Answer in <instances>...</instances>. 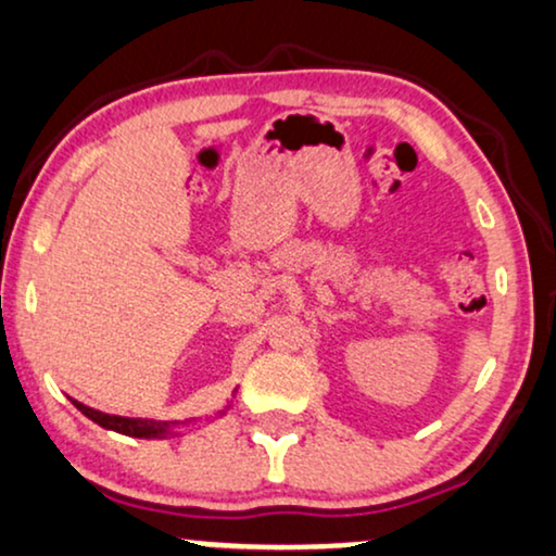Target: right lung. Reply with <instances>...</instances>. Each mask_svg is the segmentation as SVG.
<instances>
[{
	"label": "right lung",
	"mask_w": 556,
	"mask_h": 556,
	"mask_svg": "<svg viewBox=\"0 0 556 556\" xmlns=\"http://www.w3.org/2000/svg\"><path fill=\"white\" fill-rule=\"evenodd\" d=\"M71 403H74V406L81 410L86 419H91L93 424H99V427H104L110 431H117V434H127V437H137V439H163V437H170L173 429L178 427V421L129 419V416L102 414V410L84 406V403H78L74 399H71ZM219 414H225V410H219Z\"/></svg>",
	"instance_id": "right-lung-1"
}]
</instances>
